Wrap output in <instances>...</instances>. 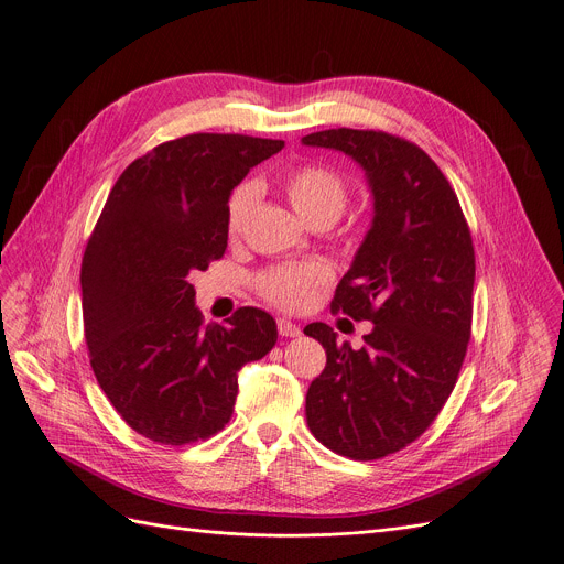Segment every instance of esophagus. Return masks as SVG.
<instances>
[{
	"label": "esophagus",
	"mask_w": 564,
	"mask_h": 564,
	"mask_svg": "<svg viewBox=\"0 0 564 564\" xmlns=\"http://www.w3.org/2000/svg\"><path fill=\"white\" fill-rule=\"evenodd\" d=\"M278 333L282 337H297V335H301V327H297L295 323H291L289 318H280L278 321Z\"/></svg>",
	"instance_id": "34e87169"
}]
</instances>
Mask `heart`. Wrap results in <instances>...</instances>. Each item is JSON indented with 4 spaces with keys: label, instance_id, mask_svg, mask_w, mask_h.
Listing matches in <instances>:
<instances>
[{
    "label": "heart",
    "instance_id": "1",
    "mask_svg": "<svg viewBox=\"0 0 564 564\" xmlns=\"http://www.w3.org/2000/svg\"><path fill=\"white\" fill-rule=\"evenodd\" d=\"M284 191L293 209L312 227L333 225L348 200L346 182L323 163H303L291 169L284 177ZM257 184L243 182L229 195L227 229L237 231L257 203ZM329 280V269L323 261L284 263L257 278L259 293L280 310L297 312L310 305L314 291Z\"/></svg>",
    "mask_w": 564,
    "mask_h": 564
}]
</instances>
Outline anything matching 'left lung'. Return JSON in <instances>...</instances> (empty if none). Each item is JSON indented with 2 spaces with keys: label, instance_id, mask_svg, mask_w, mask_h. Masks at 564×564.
I'll return each mask as SVG.
<instances>
[{
  "label": "left lung",
  "instance_id": "8db88e82",
  "mask_svg": "<svg viewBox=\"0 0 564 564\" xmlns=\"http://www.w3.org/2000/svg\"><path fill=\"white\" fill-rule=\"evenodd\" d=\"M352 156L373 195V220L333 310L371 321L355 350L310 323L327 355L307 391L312 435L350 459H380L419 440L448 401L467 355L476 254L471 231L437 163L419 145L373 129L303 139Z\"/></svg>",
  "mask_w": 564,
  "mask_h": 564
}]
</instances>
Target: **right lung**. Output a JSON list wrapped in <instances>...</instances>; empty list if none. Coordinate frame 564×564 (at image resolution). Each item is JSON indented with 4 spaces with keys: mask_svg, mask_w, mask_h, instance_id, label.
I'll use <instances>...</instances> for the list:
<instances>
[{
    "mask_svg": "<svg viewBox=\"0 0 564 564\" xmlns=\"http://www.w3.org/2000/svg\"><path fill=\"white\" fill-rule=\"evenodd\" d=\"M282 148L243 134L161 143L127 165L97 218L82 261L90 367L124 423L156 444L223 430L237 373L278 341L273 316L257 307L205 325L188 275L227 248L231 188Z\"/></svg>",
    "mask_w": 564,
    "mask_h": 564,
    "instance_id": "1",
    "label": "right lung"
}]
</instances>
